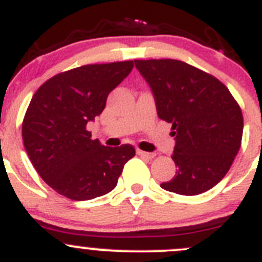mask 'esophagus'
I'll return each mask as SVG.
<instances>
[{
  "instance_id": "34e87169",
  "label": "esophagus",
  "mask_w": 262,
  "mask_h": 262,
  "mask_svg": "<svg viewBox=\"0 0 262 262\" xmlns=\"http://www.w3.org/2000/svg\"><path fill=\"white\" fill-rule=\"evenodd\" d=\"M137 154L140 155V157L146 158V159H152V158L155 157L154 152H146V151H142V150H137Z\"/></svg>"
}]
</instances>
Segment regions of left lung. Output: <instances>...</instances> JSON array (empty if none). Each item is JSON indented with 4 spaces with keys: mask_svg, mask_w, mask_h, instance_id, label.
Listing matches in <instances>:
<instances>
[{
    "mask_svg": "<svg viewBox=\"0 0 262 262\" xmlns=\"http://www.w3.org/2000/svg\"><path fill=\"white\" fill-rule=\"evenodd\" d=\"M155 99L159 119L172 124L178 171L160 184L168 192L195 195L226 176L243 137L239 104L221 81L179 60H134Z\"/></svg>",
    "mask_w": 262,
    "mask_h": 262,
    "instance_id": "obj_1",
    "label": "left lung"
}]
</instances>
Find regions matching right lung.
I'll return each mask as SVG.
<instances>
[{
  "instance_id": "add662e5",
  "label": "right lung",
  "mask_w": 262,
  "mask_h": 262,
  "mask_svg": "<svg viewBox=\"0 0 262 262\" xmlns=\"http://www.w3.org/2000/svg\"><path fill=\"white\" fill-rule=\"evenodd\" d=\"M133 67V61H122L75 68L52 77L32 96L23 143L40 178L58 194L74 201L107 194L136 155L132 145L103 146L86 129Z\"/></svg>"
}]
</instances>
